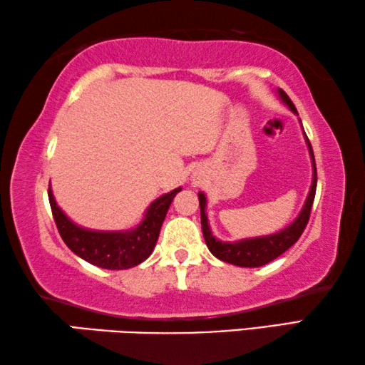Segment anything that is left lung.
<instances>
[{"label": "left lung", "mask_w": 365, "mask_h": 365, "mask_svg": "<svg viewBox=\"0 0 365 365\" xmlns=\"http://www.w3.org/2000/svg\"><path fill=\"white\" fill-rule=\"evenodd\" d=\"M277 94H279V99L284 102L294 113H297L292 101L289 99V96L284 91L277 89ZM305 141H307L312 167H314L312 187L307 195V200H305L302 211L299 212V216L294 219L286 229L279 230V232L271 234V235H263V237H253V239H244L237 242L217 240L211 232L210 224H207L206 196L205 193H198L200 211H201V229H203L206 245L214 257L222 259L225 263L242 266V268H258V266H263L266 263L273 262V259L282 255L287 248H291L299 240V237L302 235L305 225L309 222L312 205H314V200H315V190H317V167H315L314 151H312V146L307 136H305Z\"/></svg>", "instance_id": "1"}]
</instances>
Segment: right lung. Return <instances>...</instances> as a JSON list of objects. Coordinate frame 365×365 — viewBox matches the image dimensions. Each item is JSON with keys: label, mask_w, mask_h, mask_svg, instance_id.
Wrapping results in <instances>:
<instances>
[{"label": "right lung", "mask_w": 365, "mask_h": 365, "mask_svg": "<svg viewBox=\"0 0 365 365\" xmlns=\"http://www.w3.org/2000/svg\"><path fill=\"white\" fill-rule=\"evenodd\" d=\"M180 190L182 188H175L159 196L148 207L143 221L136 227L117 230V232L79 227L56 205L51 188H48V200L58 232L69 250L103 269H128L143 263L153 253L165 214L169 211L172 200Z\"/></svg>", "instance_id": "right-lung-1"}]
</instances>
